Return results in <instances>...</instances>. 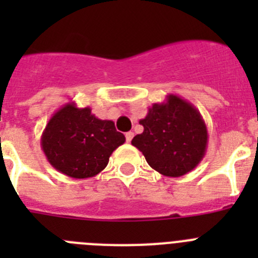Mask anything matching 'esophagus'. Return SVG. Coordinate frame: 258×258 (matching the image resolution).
<instances>
[{
	"mask_svg": "<svg viewBox=\"0 0 258 258\" xmlns=\"http://www.w3.org/2000/svg\"><path fill=\"white\" fill-rule=\"evenodd\" d=\"M133 137H134L133 132H127V133L125 134V138H126V142H127V143H131V141L133 140Z\"/></svg>",
	"mask_w": 258,
	"mask_h": 258,
	"instance_id": "obj_1",
	"label": "esophagus"
}]
</instances>
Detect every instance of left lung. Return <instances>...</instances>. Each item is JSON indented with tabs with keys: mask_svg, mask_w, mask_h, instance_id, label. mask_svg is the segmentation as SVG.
<instances>
[{
	"mask_svg": "<svg viewBox=\"0 0 258 258\" xmlns=\"http://www.w3.org/2000/svg\"><path fill=\"white\" fill-rule=\"evenodd\" d=\"M140 124L143 125V133L137 134L132 145L160 174H187L206 155V122L197 107L178 95L168 94L165 102L152 104Z\"/></svg>",
	"mask_w": 258,
	"mask_h": 258,
	"instance_id": "left-lung-1",
	"label": "left lung"
}]
</instances>
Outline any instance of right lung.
I'll list each match as a JSON object with an SVG mask.
<instances>
[{
    "label": "right lung",
    "instance_id": "1",
    "mask_svg": "<svg viewBox=\"0 0 258 258\" xmlns=\"http://www.w3.org/2000/svg\"><path fill=\"white\" fill-rule=\"evenodd\" d=\"M125 142L112 120H101L90 107L64 104L50 117L41 136V149L58 172L84 179L99 174L112 152Z\"/></svg>",
    "mask_w": 258,
    "mask_h": 258
}]
</instances>
